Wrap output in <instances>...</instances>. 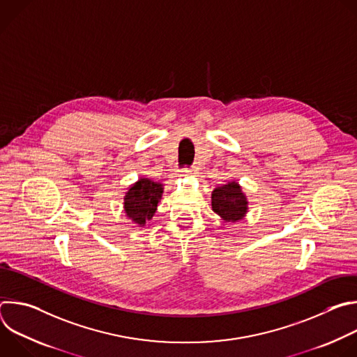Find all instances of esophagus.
Here are the masks:
<instances>
[{
	"label": "esophagus",
	"mask_w": 357,
	"mask_h": 357,
	"mask_svg": "<svg viewBox=\"0 0 357 357\" xmlns=\"http://www.w3.org/2000/svg\"><path fill=\"white\" fill-rule=\"evenodd\" d=\"M196 174V169L195 168H189V169H182V171H179V174H178V176L179 178H186V176H189V175H195Z\"/></svg>",
	"instance_id": "1"
}]
</instances>
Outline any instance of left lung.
Returning <instances> with one entry per match:
<instances>
[{"instance_id": "obj_1", "label": "left lung", "mask_w": 357, "mask_h": 357, "mask_svg": "<svg viewBox=\"0 0 357 357\" xmlns=\"http://www.w3.org/2000/svg\"><path fill=\"white\" fill-rule=\"evenodd\" d=\"M212 211L227 223H237L245 218L248 200L238 182L229 181L212 190Z\"/></svg>"}]
</instances>
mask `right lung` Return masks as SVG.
Instances as JSON below:
<instances>
[{
    "label": "right lung",
    "instance_id": "1",
    "mask_svg": "<svg viewBox=\"0 0 357 357\" xmlns=\"http://www.w3.org/2000/svg\"><path fill=\"white\" fill-rule=\"evenodd\" d=\"M162 193L164 183L149 178H139L130 185L123 197V208L127 219L138 227H144L146 222L154 218Z\"/></svg>",
    "mask_w": 357,
    "mask_h": 357
}]
</instances>
